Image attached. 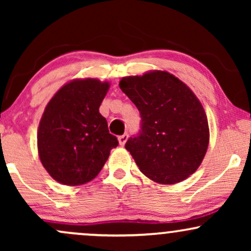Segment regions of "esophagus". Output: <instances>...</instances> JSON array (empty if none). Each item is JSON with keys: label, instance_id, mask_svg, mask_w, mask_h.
<instances>
[{"label": "esophagus", "instance_id": "34e87169", "mask_svg": "<svg viewBox=\"0 0 251 251\" xmlns=\"http://www.w3.org/2000/svg\"><path fill=\"white\" fill-rule=\"evenodd\" d=\"M127 133H124V134H122V135H119V137H118V140H119V144L120 145H125V143H126V140H127Z\"/></svg>", "mask_w": 251, "mask_h": 251}]
</instances>
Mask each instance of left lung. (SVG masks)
Here are the masks:
<instances>
[{
    "mask_svg": "<svg viewBox=\"0 0 251 251\" xmlns=\"http://www.w3.org/2000/svg\"><path fill=\"white\" fill-rule=\"evenodd\" d=\"M119 87L142 118L139 132L125 144L140 171L160 184L186 179L208 150V119L200 100L185 83L162 71L123 77Z\"/></svg>",
    "mask_w": 251,
    "mask_h": 251,
    "instance_id": "obj_1",
    "label": "left lung"
}]
</instances>
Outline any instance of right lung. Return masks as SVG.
<instances>
[{
    "label": "right lung",
    "mask_w": 251,
    "mask_h": 251,
    "mask_svg": "<svg viewBox=\"0 0 251 251\" xmlns=\"http://www.w3.org/2000/svg\"><path fill=\"white\" fill-rule=\"evenodd\" d=\"M108 87V82L97 79L74 80L56 92L43 112L39 155L59 183L73 186L96 178L119 144L99 113Z\"/></svg>",
    "instance_id": "right-lung-1"
}]
</instances>
